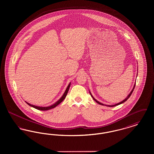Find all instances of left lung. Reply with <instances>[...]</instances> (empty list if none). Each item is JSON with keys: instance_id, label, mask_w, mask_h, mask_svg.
<instances>
[{"instance_id": "left-lung-1", "label": "left lung", "mask_w": 154, "mask_h": 154, "mask_svg": "<svg viewBox=\"0 0 154 154\" xmlns=\"http://www.w3.org/2000/svg\"><path fill=\"white\" fill-rule=\"evenodd\" d=\"M135 85H136V84H134V87H133V88L132 89V91L131 92V93L128 95V96H127V97L126 98H125L124 100H122V102H121L118 103L117 104H114V105H106V104H103L102 103L99 102H98L97 100H96L93 97V96L92 95V94H91V92L89 91V93H90V94H91V96L92 97V98H93V99L98 104H100V105H103V106H108V107H114V106H118V105H119V104H122V103H124L125 102H126L129 98V97L131 96L132 95V92H133V90H134V87H135Z\"/></svg>"}]
</instances>
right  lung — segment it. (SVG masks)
I'll list each match as a JSON object with an SVG mask.
<instances>
[{
	"mask_svg": "<svg viewBox=\"0 0 154 154\" xmlns=\"http://www.w3.org/2000/svg\"><path fill=\"white\" fill-rule=\"evenodd\" d=\"M70 84H71V83L70 82V83H69V84L68 85L67 87L66 88V91H65V93L63 94V95H62V97L59 99L58 100L57 102L55 103L54 104H52V105L50 106H48V107H39V106H35V105L30 104V103L26 102H25L26 103H27L29 106H31V107H33V108H35V109H37V110L45 111V110H50V109H53V108L55 107L56 106H57L58 104H59L60 103L62 102V101L65 99L66 95H67V94L68 91H69V88H70Z\"/></svg>",
	"mask_w": 154,
	"mask_h": 154,
	"instance_id": "add662e5",
	"label": "right lung"
}]
</instances>
